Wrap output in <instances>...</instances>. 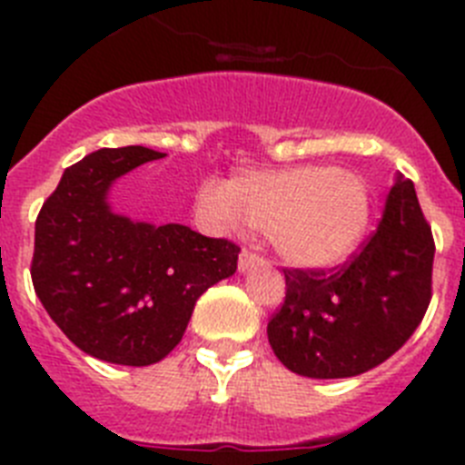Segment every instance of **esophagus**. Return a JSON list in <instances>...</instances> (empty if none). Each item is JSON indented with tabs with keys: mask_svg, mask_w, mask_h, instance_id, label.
<instances>
[{
	"mask_svg": "<svg viewBox=\"0 0 465 465\" xmlns=\"http://www.w3.org/2000/svg\"><path fill=\"white\" fill-rule=\"evenodd\" d=\"M262 258L258 256L256 252H252V249H242L240 252V261H237V265H240V270L242 272H244V270H249V268H253V265H256V262H261Z\"/></svg>",
	"mask_w": 465,
	"mask_h": 465,
	"instance_id": "esophagus-1",
	"label": "esophagus"
}]
</instances>
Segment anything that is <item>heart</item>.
I'll return each mask as SVG.
<instances>
[{"label":"heart","mask_w":465,"mask_h":465,"mask_svg":"<svg viewBox=\"0 0 465 465\" xmlns=\"http://www.w3.org/2000/svg\"><path fill=\"white\" fill-rule=\"evenodd\" d=\"M200 207L223 228L252 223L298 268H326L354 252L368 223L359 176L332 167L244 172L225 186L207 183Z\"/></svg>","instance_id":"heart-1"}]
</instances>
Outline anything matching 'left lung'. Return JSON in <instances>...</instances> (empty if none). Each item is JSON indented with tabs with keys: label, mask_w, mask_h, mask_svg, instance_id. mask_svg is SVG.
I'll return each instance as SVG.
<instances>
[{
	"label": "left lung",
	"mask_w": 465,
	"mask_h": 465,
	"mask_svg": "<svg viewBox=\"0 0 465 465\" xmlns=\"http://www.w3.org/2000/svg\"><path fill=\"white\" fill-rule=\"evenodd\" d=\"M435 242L414 183L398 176L380 225L342 268H283L286 298L268 322L291 372L340 380L396 354L424 319Z\"/></svg>",
	"instance_id": "obj_1"
}]
</instances>
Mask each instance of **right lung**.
<instances>
[{"instance_id":"right-lung-1","label":"right lung","mask_w":465,"mask_h":465,"mask_svg":"<svg viewBox=\"0 0 465 465\" xmlns=\"http://www.w3.org/2000/svg\"><path fill=\"white\" fill-rule=\"evenodd\" d=\"M163 155L146 146L88 153L64 170L36 216L30 272L41 305L81 351L116 365L165 359L197 298L237 270L235 242L109 209L111 183Z\"/></svg>"}]
</instances>
